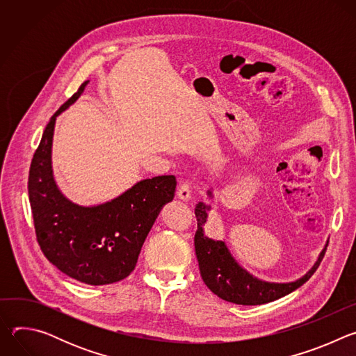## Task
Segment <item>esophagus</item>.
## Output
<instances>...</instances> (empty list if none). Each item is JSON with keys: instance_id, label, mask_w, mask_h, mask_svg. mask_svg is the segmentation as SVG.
Masks as SVG:
<instances>
[{"instance_id": "obj_1", "label": "esophagus", "mask_w": 356, "mask_h": 356, "mask_svg": "<svg viewBox=\"0 0 356 356\" xmlns=\"http://www.w3.org/2000/svg\"><path fill=\"white\" fill-rule=\"evenodd\" d=\"M177 197L183 201H188L191 198V188L188 183H181L177 188Z\"/></svg>"}]
</instances>
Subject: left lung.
<instances>
[{
  "mask_svg": "<svg viewBox=\"0 0 356 356\" xmlns=\"http://www.w3.org/2000/svg\"><path fill=\"white\" fill-rule=\"evenodd\" d=\"M207 195L214 198L213 188L207 190ZM211 206L206 202L200 201L195 204V217H197V231L194 235V246L195 255L198 261L200 273L202 282L207 287L217 294L220 298L242 304V306H258V304H265L275 301L280 297H284L306 283L313 273L317 270L320 262L324 258V253L328 245V241L316 264L312 269L302 275L300 279L286 283L279 282H268L262 280L257 276H253L248 272L231 253L225 241L213 239L206 235L204 225L209 220V213Z\"/></svg>",
  "mask_w": 356,
  "mask_h": 356,
  "instance_id": "left-lung-1",
  "label": "left lung"
}]
</instances>
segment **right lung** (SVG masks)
Wrapping results in <instances>:
<instances>
[{
  "label": "right lung",
  "instance_id": "obj_1",
  "mask_svg": "<svg viewBox=\"0 0 356 356\" xmlns=\"http://www.w3.org/2000/svg\"><path fill=\"white\" fill-rule=\"evenodd\" d=\"M88 80L50 118L35 152L28 180L36 238L43 255L65 275L91 286L129 276L140 248L163 206L176 191V177L143 179L118 197L81 206L59 188L52 168L56 118L74 104Z\"/></svg>",
  "mask_w": 356,
  "mask_h": 356
}]
</instances>
